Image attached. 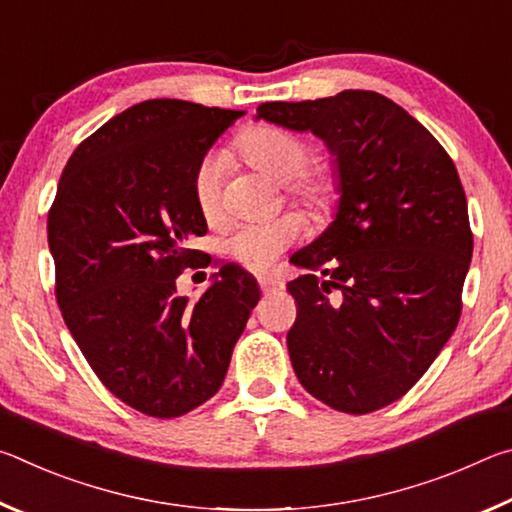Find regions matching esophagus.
<instances>
[{
    "instance_id": "1",
    "label": "esophagus",
    "mask_w": 512,
    "mask_h": 512,
    "mask_svg": "<svg viewBox=\"0 0 512 512\" xmlns=\"http://www.w3.org/2000/svg\"><path fill=\"white\" fill-rule=\"evenodd\" d=\"M257 282H259V289H262L264 293L280 291V289L284 287V282H282L280 277H277V275H273V273H268V275H259V277H257Z\"/></svg>"
}]
</instances>
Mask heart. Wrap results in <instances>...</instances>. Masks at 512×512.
Listing matches in <instances>:
<instances>
[{"label":"heart","instance_id":"heart-1","mask_svg":"<svg viewBox=\"0 0 512 512\" xmlns=\"http://www.w3.org/2000/svg\"><path fill=\"white\" fill-rule=\"evenodd\" d=\"M239 151L250 167L266 173L275 183L287 185V194L309 210L323 212L334 198V183L327 176H307L311 149L287 131L259 126L239 140ZM194 201L205 221H216L223 210V155L210 153L198 162L192 180ZM302 235V221L296 214H284L271 221L239 223L221 239V250L248 268H266L273 259L296 244Z\"/></svg>","mask_w":512,"mask_h":512}]
</instances>
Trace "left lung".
Segmentation results:
<instances>
[{"label":"left lung","instance_id":"obj_1","mask_svg":"<svg viewBox=\"0 0 512 512\" xmlns=\"http://www.w3.org/2000/svg\"><path fill=\"white\" fill-rule=\"evenodd\" d=\"M257 119L314 133L334 155L339 207L291 264L298 318L287 334L305 391L363 415L411 391L461 318L472 259L452 158L418 119L368 90L271 101Z\"/></svg>","mask_w":512,"mask_h":512}]
</instances>
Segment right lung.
Returning <instances> with one entry per match:
<instances>
[{
	"instance_id": "add662e5",
	"label": "right lung",
	"mask_w": 512,
	"mask_h": 512,
	"mask_svg": "<svg viewBox=\"0 0 512 512\" xmlns=\"http://www.w3.org/2000/svg\"><path fill=\"white\" fill-rule=\"evenodd\" d=\"M244 112L149 99L83 140L47 216L56 300L101 384L151 418H178L219 391L259 300L255 277L225 264L196 302L176 280L207 223L194 171Z\"/></svg>"
}]
</instances>
